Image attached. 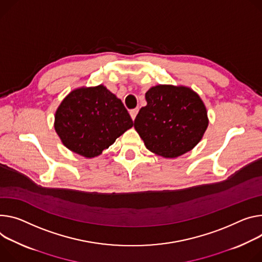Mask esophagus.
<instances>
[{"mask_svg":"<svg viewBox=\"0 0 262 262\" xmlns=\"http://www.w3.org/2000/svg\"><path fill=\"white\" fill-rule=\"evenodd\" d=\"M138 112H139V108H138V107H137V108H134V110H130V111H129V114H130V117H132L133 120H135V118H136V116H137Z\"/></svg>","mask_w":262,"mask_h":262,"instance_id":"1","label":"esophagus"}]
</instances>
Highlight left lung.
Masks as SVG:
<instances>
[{"label":"left lung","mask_w":262,"mask_h":262,"mask_svg":"<svg viewBox=\"0 0 262 262\" xmlns=\"http://www.w3.org/2000/svg\"><path fill=\"white\" fill-rule=\"evenodd\" d=\"M145 99L147 104L139 111L134 126L148 150L177 158L202 140L209 120L206 106L193 90L159 84L146 92Z\"/></svg>","instance_id":"8db88e82"}]
</instances>
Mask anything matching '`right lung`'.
<instances>
[{
	"label": "right lung",
	"instance_id": "right-lung-1",
	"mask_svg": "<svg viewBox=\"0 0 262 262\" xmlns=\"http://www.w3.org/2000/svg\"><path fill=\"white\" fill-rule=\"evenodd\" d=\"M133 124L122 101L100 84L71 92L56 110L54 128L71 151L94 158Z\"/></svg>",
	"mask_w": 262,
	"mask_h": 262
}]
</instances>
